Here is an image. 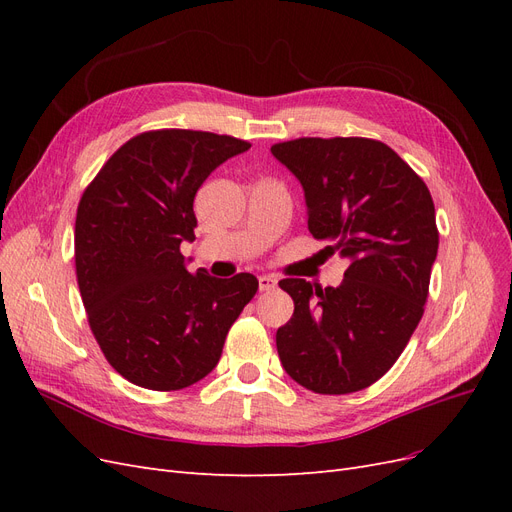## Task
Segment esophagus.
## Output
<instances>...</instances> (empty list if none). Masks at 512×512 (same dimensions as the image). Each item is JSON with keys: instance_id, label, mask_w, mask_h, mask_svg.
<instances>
[{"instance_id": "esophagus-1", "label": "esophagus", "mask_w": 512, "mask_h": 512, "mask_svg": "<svg viewBox=\"0 0 512 512\" xmlns=\"http://www.w3.org/2000/svg\"><path fill=\"white\" fill-rule=\"evenodd\" d=\"M275 284H277V282L273 280L271 275H260V277H258V288H260V290H273Z\"/></svg>"}]
</instances>
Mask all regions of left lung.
<instances>
[{
	"mask_svg": "<svg viewBox=\"0 0 512 512\" xmlns=\"http://www.w3.org/2000/svg\"><path fill=\"white\" fill-rule=\"evenodd\" d=\"M299 179L307 228L350 260L337 288L282 280L294 314L275 344L286 374L322 395L367 389L393 367L421 322L438 256L425 181L371 138H297L271 147Z\"/></svg>",
	"mask_w": 512,
	"mask_h": 512,
	"instance_id": "8db88e82",
	"label": "left lung"
}]
</instances>
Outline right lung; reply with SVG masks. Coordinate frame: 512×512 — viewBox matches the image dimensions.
Returning <instances> with one entry per match:
<instances>
[{"mask_svg":"<svg viewBox=\"0 0 512 512\" xmlns=\"http://www.w3.org/2000/svg\"><path fill=\"white\" fill-rule=\"evenodd\" d=\"M239 138L196 130L143 132L87 185L76 211V280L89 327L117 374L151 391H179L218 365L224 339L258 280L192 275L194 196Z\"/></svg>","mask_w":512,"mask_h":512,"instance_id":"1","label":"right lung"}]
</instances>
